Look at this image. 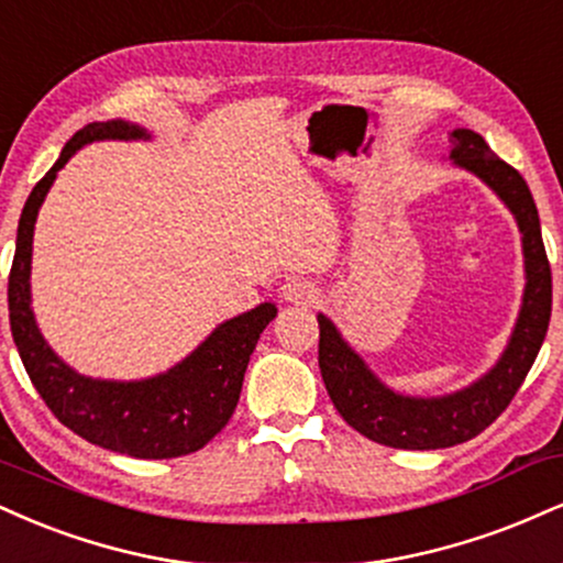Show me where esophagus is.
Masks as SVG:
<instances>
[{
	"mask_svg": "<svg viewBox=\"0 0 563 563\" xmlns=\"http://www.w3.org/2000/svg\"><path fill=\"white\" fill-rule=\"evenodd\" d=\"M280 296L290 303H314L317 301V290L311 283L301 280V277H290L280 286Z\"/></svg>",
	"mask_w": 563,
	"mask_h": 563,
	"instance_id": "1",
	"label": "esophagus"
}]
</instances>
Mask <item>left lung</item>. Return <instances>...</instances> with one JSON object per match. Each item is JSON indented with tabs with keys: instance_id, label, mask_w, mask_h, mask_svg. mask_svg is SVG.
Returning a JSON list of instances; mask_svg holds the SVG:
<instances>
[{
	"instance_id": "8db88e82",
	"label": "left lung",
	"mask_w": 563,
	"mask_h": 563,
	"mask_svg": "<svg viewBox=\"0 0 563 563\" xmlns=\"http://www.w3.org/2000/svg\"><path fill=\"white\" fill-rule=\"evenodd\" d=\"M451 159L453 165L475 173L511 209L525 252V296L509 346L500 354L496 367L477 383L435 398L404 396L390 390L343 341L335 324L324 314H317L320 372L330 401L356 432L390 449H449L479 435L517 396L519 385L525 383L534 356L543 346L551 322V264L540 235L538 207L525 178L493 154L483 135L466 128H456L451 133Z\"/></svg>"
}]
</instances>
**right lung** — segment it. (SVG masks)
Segmentation results:
<instances>
[{"label": "right lung", "instance_id": "obj_1", "mask_svg": "<svg viewBox=\"0 0 563 563\" xmlns=\"http://www.w3.org/2000/svg\"><path fill=\"white\" fill-rule=\"evenodd\" d=\"M104 139H148L144 128L110 120L88 123L67 141L52 170L36 183L20 214L15 260L10 269V330L33 388L52 415L88 443L133 459H175L212 440L233 417L243 375L262 330L275 320V303H260L212 330V335L173 369L148 380H93L67 367L46 346L31 309L33 225L57 173L80 146Z\"/></svg>", "mask_w": 563, "mask_h": 563}]
</instances>
